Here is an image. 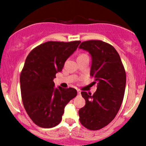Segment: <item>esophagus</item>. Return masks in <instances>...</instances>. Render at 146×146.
<instances>
[{"instance_id": "esophagus-1", "label": "esophagus", "mask_w": 146, "mask_h": 146, "mask_svg": "<svg viewBox=\"0 0 146 146\" xmlns=\"http://www.w3.org/2000/svg\"><path fill=\"white\" fill-rule=\"evenodd\" d=\"M78 95H81V92H80V90H78Z\"/></svg>"}]
</instances>
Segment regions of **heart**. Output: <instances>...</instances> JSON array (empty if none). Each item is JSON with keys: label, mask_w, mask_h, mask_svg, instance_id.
I'll return each instance as SVG.
<instances>
[{"label": "heart", "mask_w": 146, "mask_h": 146, "mask_svg": "<svg viewBox=\"0 0 146 146\" xmlns=\"http://www.w3.org/2000/svg\"><path fill=\"white\" fill-rule=\"evenodd\" d=\"M84 55H86V54H82V55H80V56H84Z\"/></svg>", "instance_id": "b5f03b06"}]
</instances>
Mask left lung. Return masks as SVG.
Returning <instances> with one entry per match:
<instances>
[{"label": "left lung", "instance_id": "left-lung-1", "mask_svg": "<svg viewBox=\"0 0 146 146\" xmlns=\"http://www.w3.org/2000/svg\"><path fill=\"white\" fill-rule=\"evenodd\" d=\"M80 49L90 54V76L97 83L94 94L82 92L85 106L79 110L80 121L89 130L109 124L120 110L126 86V72L115 49L99 40L82 42Z\"/></svg>", "mask_w": 146, "mask_h": 146}]
</instances>
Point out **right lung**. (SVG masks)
Returning <instances> with one entry per match:
<instances>
[{
    "label": "right lung",
    "instance_id": "right-lung-1",
    "mask_svg": "<svg viewBox=\"0 0 146 146\" xmlns=\"http://www.w3.org/2000/svg\"><path fill=\"white\" fill-rule=\"evenodd\" d=\"M81 41H48L36 47L26 58L20 75L21 94L28 115L42 128L57 126L66 104L77 96L73 88H55L54 79Z\"/></svg>",
    "mask_w": 146,
    "mask_h": 146
}]
</instances>
